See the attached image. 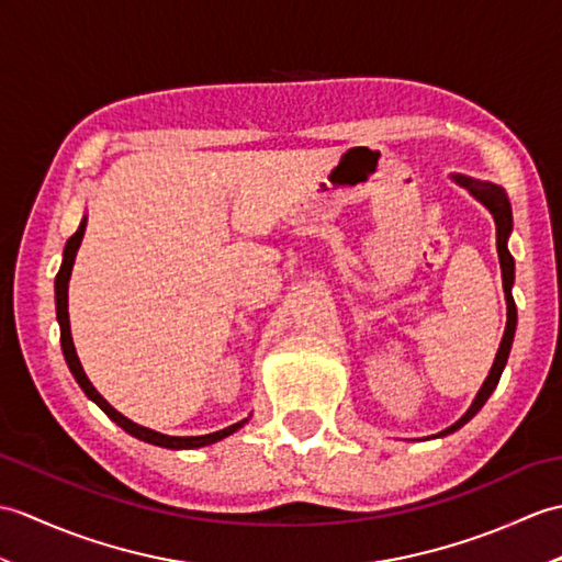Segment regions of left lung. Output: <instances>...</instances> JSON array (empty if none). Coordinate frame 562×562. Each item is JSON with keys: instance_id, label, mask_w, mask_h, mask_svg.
<instances>
[{"instance_id": "1", "label": "left lung", "mask_w": 562, "mask_h": 562, "mask_svg": "<svg viewBox=\"0 0 562 562\" xmlns=\"http://www.w3.org/2000/svg\"><path fill=\"white\" fill-rule=\"evenodd\" d=\"M452 179L458 181L460 187H464L469 193H472L476 201L484 203L491 211L493 220H495V246H498V258H501L503 292H505V302H507V323H505V333H503V340H501V347H498V355H495V361H493V367L488 371V378L476 393L472 407L467 409V414L462 416L460 422H454L446 430H440V434L434 436V438H442L448 434H454V430L462 428L481 407H484L486 400L491 397V393L495 390V385H498V381H501V373L505 369L507 357H510L513 337H515V328H517V308H515V299H513L515 258L510 256V251H507V237H510V232H513V207H510V201H507V193L501 187L488 184V181L469 179V177H462V175H454Z\"/></svg>"}]
</instances>
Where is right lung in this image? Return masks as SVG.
<instances>
[{
    "label": "right lung",
    "instance_id": "add662e5",
    "mask_svg": "<svg viewBox=\"0 0 562 562\" xmlns=\"http://www.w3.org/2000/svg\"><path fill=\"white\" fill-rule=\"evenodd\" d=\"M86 220H81V225H78V229L74 232V237H69L67 246H64V258H61V268L57 272V280H55V302H57V323H59V342H61V351H64V359H67L69 363V371L74 373L76 383L81 385L83 393L88 395V400H93L98 407L110 416V419L122 426L128 436H134L143 442H150V446H160V448H169V450H191V448H205V446H213V442L222 440L232 436L234 430H239L246 422L244 419L239 424H232L227 428L222 430H215V434H207V436H165V434H158V430H150L146 426H138L134 424L132 419H126L124 414L116 412L112 404L104 400L98 390L93 387V383L88 381V375L81 367V361H78V355H76V347H74V340H71V325H69V278H71V268H74V260H76V251L78 246H81V239H83V232H86Z\"/></svg>",
    "mask_w": 562,
    "mask_h": 562
}]
</instances>
